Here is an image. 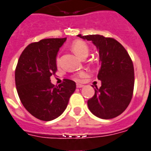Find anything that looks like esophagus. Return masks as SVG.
<instances>
[{
  "label": "esophagus",
  "instance_id": "obj_1",
  "mask_svg": "<svg viewBox=\"0 0 151 151\" xmlns=\"http://www.w3.org/2000/svg\"><path fill=\"white\" fill-rule=\"evenodd\" d=\"M83 86H83L82 84H78H78H76V87H77V88H82Z\"/></svg>",
  "mask_w": 151,
  "mask_h": 151
}]
</instances>
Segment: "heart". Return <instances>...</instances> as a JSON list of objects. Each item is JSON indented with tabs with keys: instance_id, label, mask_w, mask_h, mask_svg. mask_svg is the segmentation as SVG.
<instances>
[{
	"instance_id": "1",
	"label": "heart",
	"mask_w": 151,
	"mask_h": 151,
	"mask_svg": "<svg viewBox=\"0 0 151 151\" xmlns=\"http://www.w3.org/2000/svg\"><path fill=\"white\" fill-rule=\"evenodd\" d=\"M71 48H72L73 52L76 54L78 57L82 58V59H83V58L85 57H87V56H88V51H89L88 45L86 44L85 42L81 40L74 41V42L72 43V45H71ZM59 61H60L59 59H57V63H59ZM86 76V72H80V73H77V74L75 76L74 78L76 80L79 81L81 78L85 77Z\"/></svg>"
}]
</instances>
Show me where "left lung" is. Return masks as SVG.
<instances>
[{
    "instance_id": "8db88e82",
    "label": "left lung",
    "mask_w": 151,
    "mask_h": 151,
    "mask_svg": "<svg viewBox=\"0 0 151 151\" xmlns=\"http://www.w3.org/2000/svg\"><path fill=\"white\" fill-rule=\"evenodd\" d=\"M78 37L91 41L99 50L101 67L98 78L101 86L95 88V95L88 100L94 115L111 119L120 115L129 105L134 86V70L127 50L119 42L101 35Z\"/></svg>"
}]
</instances>
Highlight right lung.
Returning <instances> with one entry per match:
<instances>
[{
  "mask_svg": "<svg viewBox=\"0 0 151 151\" xmlns=\"http://www.w3.org/2000/svg\"><path fill=\"white\" fill-rule=\"evenodd\" d=\"M65 40L50 38L32 42L18 60L15 83L19 98L28 112L41 121L49 122L61 115L76 88L70 79L65 78L58 86L50 82L57 70L58 51Z\"/></svg>",
  "mask_w": 151,
  "mask_h": 151,
  "instance_id": "1",
  "label": "right lung"
}]
</instances>
